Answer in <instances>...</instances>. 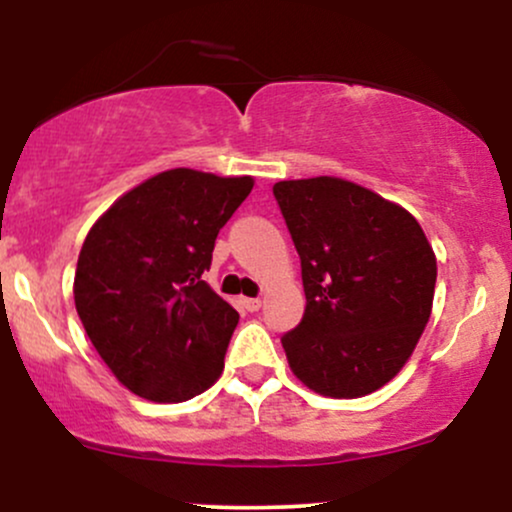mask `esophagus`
I'll use <instances>...</instances> for the list:
<instances>
[{"instance_id": "esophagus-1", "label": "esophagus", "mask_w": 512, "mask_h": 512, "mask_svg": "<svg viewBox=\"0 0 512 512\" xmlns=\"http://www.w3.org/2000/svg\"><path fill=\"white\" fill-rule=\"evenodd\" d=\"M240 303H243V308L250 310V313H255V310L262 308L260 298H243V301H240Z\"/></svg>"}]
</instances>
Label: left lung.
I'll list each match as a JSON object with an SVG mask.
<instances>
[{"label": "left lung", "mask_w": 512, "mask_h": 512, "mask_svg": "<svg viewBox=\"0 0 512 512\" xmlns=\"http://www.w3.org/2000/svg\"><path fill=\"white\" fill-rule=\"evenodd\" d=\"M274 197L305 291L303 320L281 337L293 375L317 395H370L402 370L431 317V243L407 209L356 182L281 180Z\"/></svg>", "instance_id": "obj_1"}]
</instances>
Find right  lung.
<instances>
[{
  "label": "right lung",
  "instance_id": "obj_1",
  "mask_svg": "<svg viewBox=\"0 0 512 512\" xmlns=\"http://www.w3.org/2000/svg\"><path fill=\"white\" fill-rule=\"evenodd\" d=\"M252 185L250 175L163 170L88 231L74 274L76 313L134 395L185 402L219 380L238 313L202 274Z\"/></svg>",
  "mask_w": 512,
  "mask_h": 512
}]
</instances>
